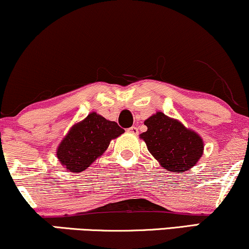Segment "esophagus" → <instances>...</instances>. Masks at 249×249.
<instances>
[{
	"label": "esophagus",
	"mask_w": 249,
	"mask_h": 249,
	"mask_svg": "<svg viewBox=\"0 0 249 249\" xmlns=\"http://www.w3.org/2000/svg\"><path fill=\"white\" fill-rule=\"evenodd\" d=\"M128 133H130V134H133V135H137L139 134V128L137 127H130L129 129H128Z\"/></svg>",
	"instance_id": "1"
}]
</instances>
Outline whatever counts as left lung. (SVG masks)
Returning <instances> with one entry per match:
<instances>
[{
	"mask_svg": "<svg viewBox=\"0 0 249 249\" xmlns=\"http://www.w3.org/2000/svg\"><path fill=\"white\" fill-rule=\"evenodd\" d=\"M144 124L148 130L141 134L140 139L145 142L149 152L165 170L183 173L201 159L204 151L203 139L179 120L156 112Z\"/></svg>",
	"mask_w": 249,
	"mask_h": 249,
	"instance_id": "left-lung-1",
	"label": "left lung"
}]
</instances>
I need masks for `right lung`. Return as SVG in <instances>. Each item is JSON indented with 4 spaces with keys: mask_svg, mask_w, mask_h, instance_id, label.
<instances>
[{
    "mask_svg": "<svg viewBox=\"0 0 249 249\" xmlns=\"http://www.w3.org/2000/svg\"><path fill=\"white\" fill-rule=\"evenodd\" d=\"M114 121L96 112L70 128L56 149V157L67 171L83 172L106 151L110 141L124 134Z\"/></svg>",
    "mask_w": 249,
    "mask_h": 249,
    "instance_id": "right-lung-1",
    "label": "right lung"
}]
</instances>
